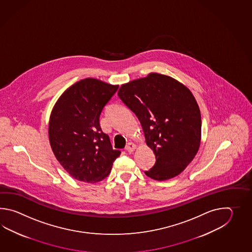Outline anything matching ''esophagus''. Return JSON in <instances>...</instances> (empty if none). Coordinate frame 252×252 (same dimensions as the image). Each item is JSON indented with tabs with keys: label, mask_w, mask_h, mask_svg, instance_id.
<instances>
[{
	"label": "esophagus",
	"mask_w": 252,
	"mask_h": 252,
	"mask_svg": "<svg viewBox=\"0 0 252 252\" xmlns=\"http://www.w3.org/2000/svg\"><path fill=\"white\" fill-rule=\"evenodd\" d=\"M137 148V146L136 145L134 144V143H131V142H129V143H128V145L126 146V148H125V150H127L128 152H132V151H134L135 150V149Z\"/></svg>",
	"instance_id": "esophagus-1"
}]
</instances>
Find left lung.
I'll list each match as a JSON object with an SVG mask.
<instances>
[{
  "instance_id": "left-lung-1",
  "label": "left lung",
  "mask_w": 252,
  "mask_h": 252,
  "mask_svg": "<svg viewBox=\"0 0 252 252\" xmlns=\"http://www.w3.org/2000/svg\"><path fill=\"white\" fill-rule=\"evenodd\" d=\"M120 99L139 119L156 163L148 177H177L196 155L201 143V113L193 94L168 75L150 73L119 89Z\"/></svg>"
}]
</instances>
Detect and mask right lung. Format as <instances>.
<instances>
[{
  "label": "right lung",
  "instance_id": "right-lung-1",
  "mask_svg": "<svg viewBox=\"0 0 252 252\" xmlns=\"http://www.w3.org/2000/svg\"><path fill=\"white\" fill-rule=\"evenodd\" d=\"M118 88L86 78L67 88L54 105L48 124L49 143L60 165L76 180L104 179L121 154L113 150L100 126L102 110Z\"/></svg>",
  "mask_w": 252,
  "mask_h": 252
}]
</instances>
